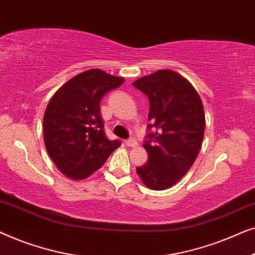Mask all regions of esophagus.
Masks as SVG:
<instances>
[{"mask_svg":"<svg viewBox=\"0 0 255 255\" xmlns=\"http://www.w3.org/2000/svg\"><path fill=\"white\" fill-rule=\"evenodd\" d=\"M125 145L128 146V147H134V146L138 145V142L134 138H130L128 140H125Z\"/></svg>","mask_w":255,"mask_h":255,"instance_id":"1","label":"esophagus"}]
</instances>
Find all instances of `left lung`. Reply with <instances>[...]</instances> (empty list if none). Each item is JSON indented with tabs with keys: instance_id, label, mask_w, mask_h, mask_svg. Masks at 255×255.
<instances>
[{
	"instance_id": "left-lung-1",
	"label": "left lung",
	"mask_w": 255,
	"mask_h": 255,
	"mask_svg": "<svg viewBox=\"0 0 255 255\" xmlns=\"http://www.w3.org/2000/svg\"><path fill=\"white\" fill-rule=\"evenodd\" d=\"M148 97V161L137 167L145 186L163 190L179 182L196 160L205 130L202 101L177 73L161 69L132 83Z\"/></svg>"
}]
</instances>
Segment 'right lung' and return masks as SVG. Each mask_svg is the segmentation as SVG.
Returning <instances> with one entry per match:
<instances>
[{
	"mask_svg": "<svg viewBox=\"0 0 255 255\" xmlns=\"http://www.w3.org/2000/svg\"><path fill=\"white\" fill-rule=\"evenodd\" d=\"M123 82V78L89 69L66 82L51 99L44 115L45 146L66 176L86 179L121 146L104 133L100 103Z\"/></svg>",
	"mask_w": 255,
	"mask_h": 255,
	"instance_id": "add662e5",
	"label": "right lung"
}]
</instances>
